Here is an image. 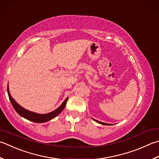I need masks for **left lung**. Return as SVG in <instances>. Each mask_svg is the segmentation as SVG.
<instances>
[{
  "mask_svg": "<svg viewBox=\"0 0 159 159\" xmlns=\"http://www.w3.org/2000/svg\"><path fill=\"white\" fill-rule=\"evenodd\" d=\"M92 119L94 120V121H96V122H97V123H100V124H102V125H111V124H109V123H102V122H101V121H98V120H96V119Z\"/></svg>",
  "mask_w": 159,
  "mask_h": 159,
  "instance_id": "1",
  "label": "left lung"
}]
</instances>
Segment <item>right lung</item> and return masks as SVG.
<instances>
[{
    "mask_svg": "<svg viewBox=\"0 0 159 159\" xmlns=\"http://www.w3.org/2000/svg\"><path fill=\"white\" fill-rule=\"evenodd\" d=\"M7 93L9 100H10L12 106L14 107L16 111L20 116L23 117L25 119H26L30 121H32V122L34 123H45L54 119L56 116H57L63 110V109L65 108V105H66L67 101L68 100V97L65 98V100L63 102V103H62L57 110L52 111L51 112H49L48 114H42L27 110L26 109H25L24 107L20 106L19 104L17 103L14 99L11 97L10 92H9V85H7Z\"/></svg>",
    "mask_w": 159,
    "mask_h": 159,
    "instance_id": "obj_1",
    "label": "right lung"
}]
</instances>
